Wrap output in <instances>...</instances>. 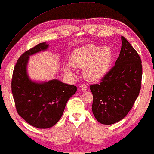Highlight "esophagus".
<instances>
[{
  "instance_id": "esophagus-1",
  "label": "esophagus",
  "mask_w": 154,
  "mask_h": 154,
  "mask_svg": "<svg viewBox=\"0 0 154 154\" xmlns=\"http://www.w3.org/2000/svg\"><path fill=\"white\" fill-rule=\"evenodd\" d=\"M87 88L88 87L86 86V85H85V84H83V85L81 86V89L82 91H85L87 90Z\"/></svg>"
}]
</instances>
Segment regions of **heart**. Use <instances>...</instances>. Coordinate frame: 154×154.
Instances as JSON below:
<instances>
[{"mask_svg": "<svg viewBox=\"0 0 154 154\" xmlns=\"http://www.w3.org/2000/svg\"><path fill=\"white\" fill-rule=\"evenodd\" d=\"M112 51L109 47H99L93 44L79 47L73 51L70 64L66 66V71L72 73V66L83 68V75L91 82H97L105 77L112 60Z\"/></svg>", "mask_w": 154, "mask_h": 154, "instance_id": "1", "label": "heart"}]
</instances>
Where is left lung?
<instances>
[{"instance_id": "1", "label": "left lung", "mask_w": 154, "mask_h": 154, "mask_svg": "<svg viewBox=\"0 0 154 154\" xmlns=\"http://www.w3.org/2000/svg\"><path fill=\"white\" fill-rule=\"evenodd\" d=\"M121 42L114 66L100 83L90 86L94 96L93 114L102 124H113L123 119L133 107L141 88L140 56L123 36Z\"/></svg>"}]
</instances>
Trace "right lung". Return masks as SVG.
<instances>
[{"instance_id": "obj_1", "label": "right lung", "mask_w": 154, "mask_h": 154, "mask_svg": "<svg viewBox=\"0 0 154 154\" xmlns=\"http://www.w3.org/2000/svg\"><path fill=\"white\" fill-rule=\"evenodd\" d=\"M49 47L40 43L23 54L14 68L12 92L19 115L38 128H49L58 122L63 114L69 98L77 91L74 85L53 79L36 82L29 77L27 71L30 56Z\"/></svg>"}]
</instances>
